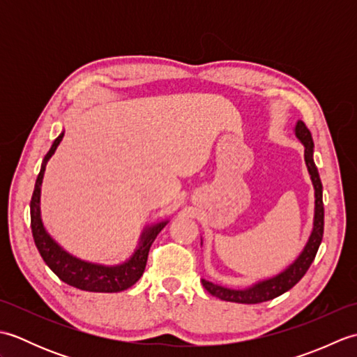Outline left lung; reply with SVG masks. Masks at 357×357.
Returning a JSON list of instances; mask_svg holds the SVG:
<instances>
[{"label":"left lung","instance_id":"left-lung-1","mask_svg":"<svg viewBox=\"0 0 357 357\" xmlns=\"http://www.w3.org/2000/svg\"><path fill=\"white\" fill-rule=\"evenodd\" d=\"M294 135L296 138L301 141L304 146V158L307 164V170L310 173V179L314 188V216H313V229L310 233V238L307 241L305 247L302 248V252L296 259L287 265V267L279 271L278 275L257 280V282L248 285L245 288H230L224 287L221 284L211 282V280L202 279V285L206 287V290L216 296V298L229 302H238V304H259V302L271 301L278 298V296L284 294L285 291L290 290L296 284L299 282L302 276L305 275L310 265L314 261V256L319 248L322 236H324V202H322V183L319 178V172L314 164V144L312 133L302 121H298L294 126ZM202 245V239H201Z\"/></svg>","mask_w":357,"mask_h":357}]
</instances>
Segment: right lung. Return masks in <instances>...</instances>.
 I'll use <instances>...</instances> for the list:
<instances>
[{"label": "right lung", "instance_id": "add662e5", "mask_svg": "<svg viewBox=\"0 0 357 357\" xmlns=\"http://www.w3.org/2000/svg\"><path fill=\"white\" fill-rule=\"evenodd\" d=\"M64 130L59 133L58 138L53 141L47 155L44 156L40 174H38L35 190L30 201V224H32V234L35 239V245L40 252L47 267L55 275L75 288L84 291L93 293H118L124 291L136 284L146 270L149 250L156 239L158 233L169 224V219L146 225L141 231V236L132 256L121 264L105 265L98 262H90L81 259L78 256H73L67 252L58 242L50 236V233L45 230L41 219V184L49 159L55 153L59 142L63 141Z\"/></svg>", "mask_w": 357, "mask_h": 357}]
</instances>
